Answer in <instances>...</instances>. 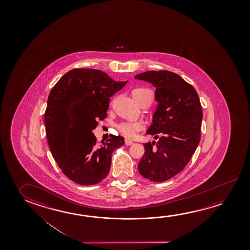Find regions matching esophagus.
I'll list each match as a JSON object with an SVG mask.
<instances>
[{"mask_svg":"<svg viewBox=\"0 0 250 250\" xmlns=\"http://www.w3.org/2000/svg\"><path fill=\"white\" fill-rule=\"evenodd\" d=\"M125 143L126 146H131V145L133 144V142H131V140H129V139H125Z\"/></svg>","mask_w":250,"mask_h":250,"instance_id":"34e87169","label":"esophagus"}]
</instances>
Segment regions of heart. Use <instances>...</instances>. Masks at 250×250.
Returning <instances> with one entry per match:
<instances>
[{"mask_svg":"<svg viewBox=\"0 0 250 250\" xmlns=\"http://www.w3.org/2000/svg\"><path fill=\"white\" fill-rule=\"evenodd\" d=\"M151 90H147L146 88H137L132 90V96L134 97L136 101L140 102V99L143 97V95ZM145 125L140 121H122L117 125L118 131L125 136L127 139H134L138 135L139 131H142Z\"/></svg>","mask_w":250,"mask_h":250,"instance_id":"obj_1","label":"heart"}]
</instances>
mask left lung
I'll return each mask as SVG.
<instances>
[{
  "label": "left lung",
  "mask_w": 250,
  "mask_h": 250,
  "mask_svg": "<svg viewBox=\"0 0 250 250\" xmlns=\"http://www.w3.org/2000/svg\"><path fill=\"white\" fill-rule=\"evenodd\" d=\"M135 78L155 86L158 102L146 133L159 141L144 144L145 153L138 169L144 178L163 182L184 169L200 143L203 116L201 102L195 89L176 73L150 70L136 75Z\"/></svg>",
  "instance_id": "obj_1"
}]
</instances>
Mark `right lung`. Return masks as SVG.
Returning a JSON list of instances; mask_svg holds the SVG:
<instances>
[{"mask_svg":"<svg viewBox=\"0 0 250 250\" xmlns=\"http://www.w3.org/2000/svg\"><path fill=\"white\" fill-rule=\"evenodd\" d=\"M126 82H115L95 69H74L49 92L44 113L49 149L67 178L83 186L98 184L110 172L111 154L125 144L111 135L99 145L92 130L106 118L112 95Z\"/></svg>","mask_w":250,"mask_h":250,"instance_id":"right-lung-1","label":"right lung"}]
</instances>
